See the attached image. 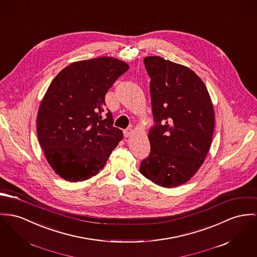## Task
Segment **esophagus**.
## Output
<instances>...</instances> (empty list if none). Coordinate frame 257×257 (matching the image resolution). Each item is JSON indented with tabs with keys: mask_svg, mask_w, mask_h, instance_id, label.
<instances>
[{
	"mask_svg": "<svg viewBox=\"0 0 257 257\" xmlns=\"http://www.w3.org/2000/svg\"><path fill=\"white\" fill-rule=\"evenodd\" d=\"M123 134H124V137L125 138H128L129 136H131L133 134V130L131 128H128V129H125L123 131Z\"/></svg>",
	"mask_w": 257,
	"mask_h": 257,
	"instance_id": "esophagus-1",
	"label": "esophagus"
}]
</instances>
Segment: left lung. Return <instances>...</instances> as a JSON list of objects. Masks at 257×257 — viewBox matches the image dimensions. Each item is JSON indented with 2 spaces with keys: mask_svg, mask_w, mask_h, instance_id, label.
Masks as SVG:
<instances>
[{
  "mask_svg": "<svg viewBox=\"0 0 257 257\" xmlns=\"http://www.w3.org/2000/svg\"><path fill=\"white\" fill-rule=\"evenodd\" d=\"M155 125L149 131L151 153L140 172L164 188L193 177L206 158L214 130V109L204 83L190 68L147 57Z\"/></svg>",
  "mask_w": 257,
  "mask_h": 257,
  "instance_id": "1",
  "label": "left lung"
}]
</instances>
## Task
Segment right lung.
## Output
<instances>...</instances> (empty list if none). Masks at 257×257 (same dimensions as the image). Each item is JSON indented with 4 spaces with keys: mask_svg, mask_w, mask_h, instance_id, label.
I'll return each mask as SVG.
<instances>
[{
    "mask_svg": "<svg viewBox=\"0 0 257 257\" xmlns=\"http://www.w3.org/2000/svg\"><path fill=\"white\" fill-rule=\"evenodd\" d=\"M129 65L102 57L63 68L52 81L40 104L37 135L51 167L69 182L85 181L103 168L122 140L104 97Z\"/></svg>",
    "mask_w": 257,
    "mask_h": 257,
    "instance_id": "add662e5",
    "label": "right lung"
}]
</instances>
